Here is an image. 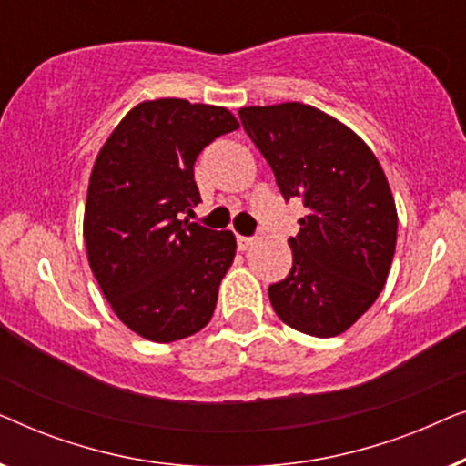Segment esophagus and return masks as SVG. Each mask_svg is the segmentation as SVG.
Instances as JSON below:
<instances>
[{"label":"esophagus","instance_id":"34e87169","mask_svg":"<svg viewBox=\"0 0 466 466\" xmlns=\"http://www.w3.org/2000/svg\"><path fill=\"white\" fill-rule=\"evenodd\" d=\"M252 244H254V238H244V235H239V238H238V248L241 252L248 250V248H250Z\"/></svg>","mask_w":466,"mask_h":466}]
</instances>
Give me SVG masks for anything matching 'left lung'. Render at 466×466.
Wrapping results in <instances>:
<instances>
[{"label":"left lung","instance_id":"1","mask_svg":"<svg viewBox=\"0 0 466 466\" xmlns=\"http://www.w3.org/2000/svg\"><path fill=\"white\" fill-rule=\"evenodd\" d=\"M239 118L284 199L301 197L309 209L289 239L290 273L269 286L273 309L301 333L341 335L380 297L397 248L384 169L350 127L314 106H250Z\"/></svg>","mask_w":466,"mask_h":466}]
</instances>
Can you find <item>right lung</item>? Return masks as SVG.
I'll return each mask as SVG.
<instances>
[{
	"label": "right lung",
	"mask_w": 466,
	"mask_h": 466,
	"mask_svg": "<svg viewBox=\"0 0 466 466\" xmlns=\"http://www.w3.org/2000/svg\"><path fill=\"white\" fill-rule=\"evenodd\" d=\"M238 127L227 107L148 99L95 158L82 228L88 265L114 314L144 339L171 343L212 320L238 241L180 214L201 201L199 152Z\"/></svg>",
	"instance_id": "right-lung-1"
}]
</instances>
